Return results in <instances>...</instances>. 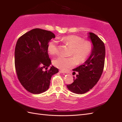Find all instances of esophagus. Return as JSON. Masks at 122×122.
<instances>
[{"label":"esophagus","instance_id":"1","mask_svg":"<svg viewBox=\"0 0 122 122\" xmlns=\"http://www.w3.org/2000/svg\"><path fill=\"white\" fill-rule=\"evenodd\" d=\"M59 72H60V73H66V72L63 71V70H60Z\"/></svg>","mask_w":122,"mask_h":122}]
</instances>
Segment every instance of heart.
Here are the masks:
<instances>
[{"mask_svg": "<svg viewBox=\"0 0 122 122\" xmlns=\"http://www.w3.org/2000/svg\"><path fill=\"white\" fill-rule=\"evenodd\" d=\"M63 42L68 44L72 47L70 56H73L65 57L60 56L53 60V65L59 69L67 70L73 67L76 63V59L77 62H82L86 59L91 53L93 45L91 41L83 40L79 36L72 35L66 36L62 38ZM47 50L49 53L54 55L59 51L58 42L56 39H52L49 41ZM75 58L76 59H75Z\"/></svg>", "mask_w": 122, "mask_h": 122, "instance_id": "heart-1", "label": "heart"}]
</instances>
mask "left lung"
I'll return each mask as SVG.
<instances>
[{
  "label": "left lung",
  "instance_id": "left-lung-1",
  "mask_svg": "<svg viewBox=\"0 0 122 122\" xmlns=\"http://www.w3.org/2000/svg\"><path fill=\"white\" fill-rule=\"evenodd\" d=\"M89 38L93 45L91 56L84 64L73 70V82L66 85L68 89L76 94L89 91L97 83L104 70L105 48L104 42L97 36L90 32Z\"/></svg>",
  "mask_w": 122,
  "mask_h": 122
}]
</instances>
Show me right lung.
<instances>
[{
    "label": "right lung",
    "mask_w": 122,
    "mask_h": 122,
    "mask_svg": "<svg viewBox=\"0 0 122 122\" xmlns=\"http://www.w3.org/2000/svg\"><path fill=\"white\" fill-rule=\"evenodd\" d=\"M55 35L50 31L36 28L21 36L15 50V64L18 79L25 89L32 94L46 91L52 76L58 72L51 61L47 46ZM46 69V71L43 69Z\"/></svg>",
    "instance_id": "obj_1"
}]
</instances>
